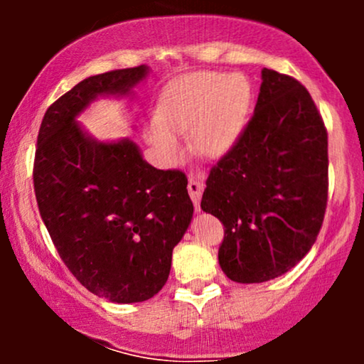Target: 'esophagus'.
<instances>
[{
  "label": "esophagus",
  "instance_id": "1",
  "mask_svg": "<svg viewBox=\"0 0 364 364\" xmlns=\"http://www.w3.org/2000/svg\"><path fill=\"white\" fill-rule=\"evenodd\" d=\"M202 191H203V185L198 181V179L191 178L190 181H188V193H190L191 200H193L196 210L200 208V196H202Z\"/></svg>",
  "mask_w": 364,
  "mask_h": 364
}]
</instances>
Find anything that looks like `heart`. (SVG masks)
Listing matches in <instances>:
<instances>
[{
  "instance_id": "b5f03b06",
  "label": "heart",
  "mask_w": 364,
  "mask_h": 364,
  "mask_svg": "<svg viewBox=\"0 0 364 364\" xmlns=\"http://www.w3.org/2000/svg\"><path fill=\"white\" fill-rule=\"evenodd\" d=\"M252 97L243 75L198 72L179 77L162 90L147 139L166 161L179 156L174 133H188L191 147L203 156H223L243 133Z\"/></svg>"
}]
</instances>
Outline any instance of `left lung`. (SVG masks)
Returning <instances> with one entry per match:
<instances>
[{"label":"left lung","mask_w":364,"mask_h":364,"mask_svg":"<svg viewBox=\"0 0 364 364\" xmlns=\"http://www.w3.org/2000/svg\"><path fill=\"white\" fill-rule=\"evenodd\" d=\"M327 200L320 111L296 78L263 68L253 116L212 166L200 203L224 225L223 272L241 284L286 274L315 245Z\"/></svg>","instance_id":"8db88e82"}]
</instances>
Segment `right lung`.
I'll use <instances>...</instances> for the list:
<instances>
[{
	"instance_id": "add662e5",
	"label": "right lung",
	"mask_w": 364,
	"mask_h": 364,
	"mask_svg": "<svg viewBox=\"0 0 364 364\" xmlns=\"http://www.w3.org/2000/svg\"><path fill=\"white\" fill-rule=\"evenodd\" d=\"M145 75L140 65L85 78L48 107L37 135L32 176L49 236L77 281L112 303L162 289L193 215L183 171L152 168L132 140L101 144L75 123L95 95L127 94Z\"/></svg>"
}]
</instances>
